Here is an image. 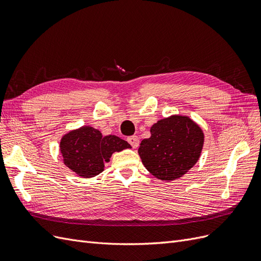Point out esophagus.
Returning a JSON list of instances; mask_svg holds the SVG:
<instances>
[{"label": "esophagus", "instance_id": "esophagus-1", "mask_svg": "<svg viewBox=\"0 0 261 261\" xmlns=\"http://www.w3.org/2000/svg\"><path fill=\"white\" fill-rule=\"evenodd\" d=\"M127 140H128V142H129V144H130L133 148H136V147H138V146H139V143H140V141H139V138H138L137 136L129 137Z\"/></svg>", "mask_w": 261, "mask_h": 261}]
</instances>
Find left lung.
Wrapping results in <instances>:
<instances>
[{"label": "left lung", "mask_w": 261, "mask_h": 261, "mask_svg": "<svg viewBox=\"0 0 261 261\" xmlns=\"http://www.w3.org/2000/svg\"><path fill=\"white\" fill-rule=\"evenodd\" d=\"M204 144V133L189 117L171 116L150 128V138L140 144L143 165L156 178L171 181L196 164Z\"/></svg>", "instance_id": "left-lung-1"}]
</instances>
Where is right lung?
Wrapping results in <instances>:
<instances>
[{
	"label": "right lung",
	"mask_w": 261,
	"mask_h": 261,
	"mask_svg": "<svg viewBox=\"0 0 261 261\" xmlns=\"http://www.w3.org/2000/svg\"><path fill=\"white\" fill-rule=\"evenodd\" d=\"M64 164L82 178H92L104 170V162L112 154L130 148V144L116 136L103 137L92 127L70 131L61 141Z\"/></svg>",
	"instance_id": "add662e5"
}]
</instances>
